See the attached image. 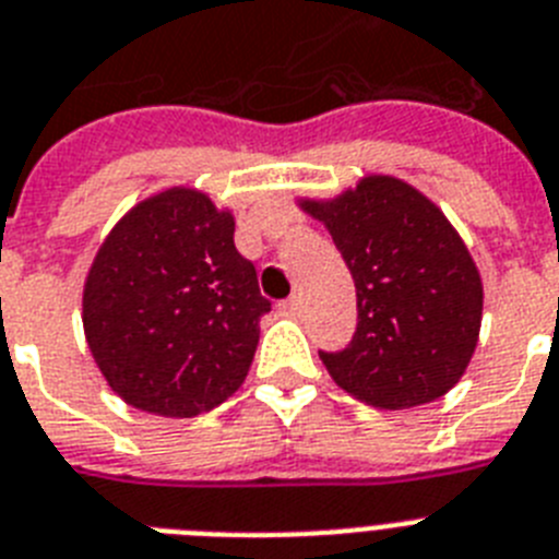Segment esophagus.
<instances>
[{
    "mask_svg": "<svg viewBox=\"0 0 559 559\" xmlns=\"http://www.w3.org/2000/svg\"><path fill=\"white\" fill-rule=\"evenodd\" d=\"M281 312H284V316H301L304 312V304H301V298H298V295H293V298H287V301H281Z\"/></svg>",
    "mask_w": 559,
    "mask_h": 559,
    "instance_id": "34e87169",
    "label": "esophagus"
}]
</instances>
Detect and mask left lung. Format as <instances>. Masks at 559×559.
I'll return each instance as SVG.
<instances>
[{
    "label": "left lung",
    "mask_w": 559,
    "mask_h": 559,
    "mask_svg": "<svg viewBox=\"0 0 559 559\" xmlns=\"http://www.w3.org/2000/svg\"><path fill=\"white\" fill-rule=\"evenodd\" d=\"M298 207L330 229L358 295L352 344L321 352L332 381L392 412L447 395L480 337L483 278L443 210L383 173Z\"/></svg>",
    "instance_id": "8db88e82"
}]
</instances>
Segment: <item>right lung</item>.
I'll list each match as a JSON object with an SVG mask.
<instances>
[{
  "mask_svg": "<svg viewBox=\"0 0 559 559\" xmlns=\"http://www.w3.org/2000/svg\"><path fill=\"white\" fill-rule=\"evenodd\" d=\"M233 233V210L176 185L133 204L93 255L84 341L133 409L195 417L236 395L250 372L270 301Z\"/></svg>",
  "mask_w": 559,
  "mask_h": 559,
  "instance_id": "right-lung-1",
  "label": "right lung"
}]
</instances>
